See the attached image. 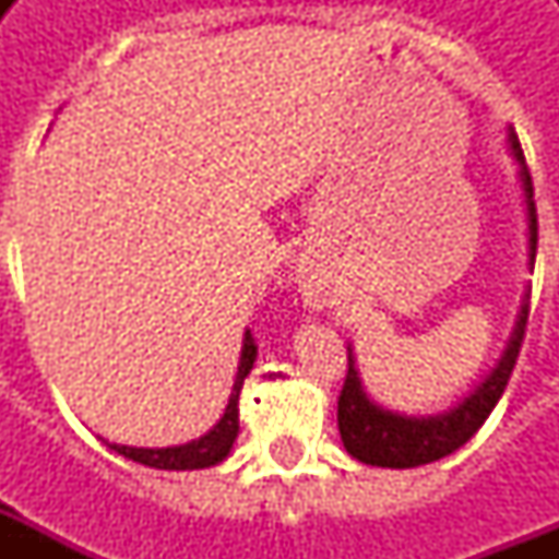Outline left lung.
Here are the masks:
<instances>
[{"instance_id": "obj_1", "label": "left lung", "mask_w": 559, "mask_h": 559, "mask_svg": "<svg viewBox=\"0 0 559 559\" xmlns=\"http://www.w3.org/2000/svg\"><path fill=\"white\" fill-rule=\"evenodd\" d=\"M509 148H512L518 167H521L518 176H521L524 203H527V257L530 269H533V263H536V242H539L536 203H533V179H530L524 152H521V143H518L512 128H509ZM527 314L530 296H524L515 329H512V335L506 341L503 356L497 359L491 374L469 392V399L461 401L449 413L419 416V419L377 407L374 401L365 395L362 380H359V371H356V359H353V350L347 347L350 350V356H347V380H344V389H341L338 399V431L341 440H344V449L356 461H362V464L392 469L419 467V464H431V461L452 455L455 449H461L473 433L479 431L485 419L497 407L500 395H503L506 383L512 377V368L518 362V353H521Z\"/></svg>"}]
</instances>
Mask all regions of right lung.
<instances>
[{"instance_id":"1","label":"right lung","mask_w":559,"mask_h":559,"mask_svg":"<svg viewBox=\"0 0 559 559\" xmlns=\"http://www.w3.org/2000/svg\"><path fill=\"white\" fill-rule=\"evenodd\" d=\"M254 359L257 344L251 338V329H245L242 356H239V371H236V380H233L227 411L218 419V425L209 433H203L200 440H191L185 445H167V449H134V445L119 443H110V449L155 469H203L212 467V464H221L224 457L230 455L236 433H239V392H242L245 377L251 374V368H254Z\"/></svg>"}]
</instances>
